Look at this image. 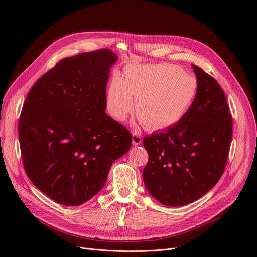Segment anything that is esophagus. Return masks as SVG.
Returning a JSON list of instances; mask_svg holds the SVG:
<instances>
[{"mask_svg":"<svg viewBox=\"0 0 257 257\" xmlns=\"http://www.w3.org/2000/svg\"><path fill=\"white\" fill-rule=\"evenodd\" d=\"M143 142V138L141 134H139L138 132H133L132 133V144L133 146H138L140 144H142Z\"/></svg>","mask_w":257,"mask_h":257,"instance_id":"34e87169","label":"esophagus"}]
</instances>
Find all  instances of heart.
<instances>
[{
    "mask_svg": "<svg viewBox=\"0 0 257 257\" xmlns=\"http://www.w3.org/2000/svg\"><path fill=\"white\" fill-rule=\"evenodd\" d=\"M197 79L178 65L169 63L128 65L124 78L114 76L106 94L108 112L124 119L134 107L143 125L151 130L169 128L180 121L194 104Z\"/></svg>",
    "mask_w": 257,
    "mask_h": 257,
    "instance_id": "1",
    "label": "heart"
}]
</instances>
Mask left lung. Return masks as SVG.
I'll list each match as a JSON object with an SVG mask.
<instances>
[{"label":"left lung","mask_w":257,"mask_h":257,"mask_svg":"<svg viewBox=\"0 0 257 257\" xmlns=\"http://www.w3.org/2000/svg\"><path fill=\"white\" fill-rule=\"evenodd\" d=\"M197 98L177 124L143 139L149 160L143 171L150 195L167 206H183L209 192L224 173L232 139L225 93L193 64Z\"/></svg>","instance_id":"1"}]
</instances>
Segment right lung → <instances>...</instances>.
<instances>
[{"label": "right lung", "instance_id": "right-lung-1", "mask_svg": "<svg viewBox=\"0 0 257 257\" xmlns=\"http://www.w3.org/2000/svg\"><path fill=\"white\" fill-rule=\"evenodd\" d=\"M117 56L108 49L61 59L27 96L19 121L24 169L62 205H81L106 182L132 136L105 113L106 86Z\"/></svg>", "mask_w": 257, "mask_h": 257}]
</instances>
